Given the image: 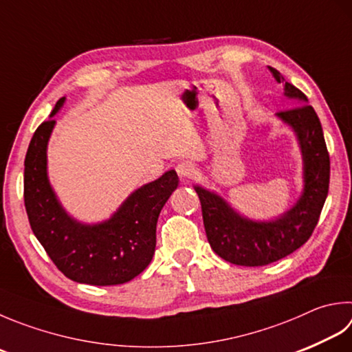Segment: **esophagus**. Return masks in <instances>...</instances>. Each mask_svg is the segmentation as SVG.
I'll use <instances>...</instances> for the list:
<instances>
[{"label": "esophagus", "instance_id": "34e87169", "mask_svg": "<svg viewBox=\"0 0 352 352\" xmlns=\"http://www.w3.org/2000/svg\"><path fill=\"white\" fill-rule=\"evenodd\" d=\"M176 171H177L179 177H182V179H190L191 176H193V175L196 173V168H195V165L191 164V162H188V161H184V162H179V164H177Z\"/></svg>", "mask_w": 352, "mask_h": 352}]
</instances>
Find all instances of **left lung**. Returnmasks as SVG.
Instances as JSON below:
<instances>
[{
	"instance_id": "8db88e82",
	"label": "left lung",
	"mask_w": 352,
	"mask_h": 352,
	"mask_svg": "<svg viewBox=\"0 0 352 352\" xmlns=\"http://www.w3.org/2000/svg\"><path fill=\"white\" fill-rule=\"evenodd\" d=\"M270 70L277 82L285 81L276 69ZM283 90L296 107L276 116L293 129L303 161V190L293 207L273 221H253L239 214L214 191L195 185L210 247L223 261L242 267L273 263L300 248L313 234L328 196L329 155L320 119L299 89L285 82Z\"/></svg>"
}]
</instances>
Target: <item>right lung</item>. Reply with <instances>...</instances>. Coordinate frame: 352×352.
Returning <instances> with one entry per match:
<instances>
[{"mask_svg": "<svg viewBox=\"0 0 352 352\" xmlns=\"http://www.w3.org/2000/svg\"><path fill=\"white\" fill-rule=\"evenodd\" d=\"M65 102L61 98L33 133L24 161V205L33 234L61 273L78 283L121 285L148 267L156 247V223L179 177L168 170L135 190L110 219L82 223L59 202L47 176V144Z\"/></svg>", "mask_w": 352, "mask_h": 352, "instance_id": "obj_1", "label": "right lung"}]
</instances>
